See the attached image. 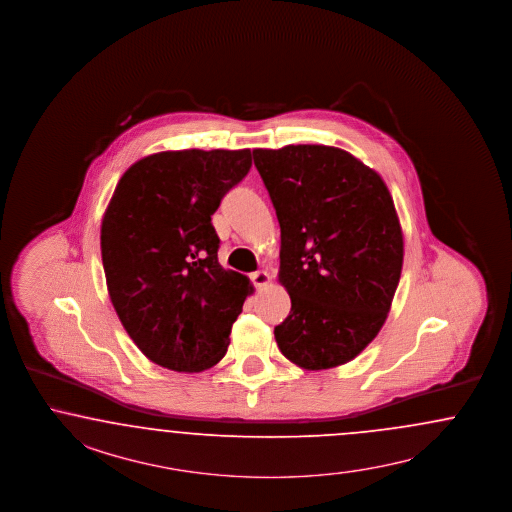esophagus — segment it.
Returning a JSON list of instances; mask_svg holds the SVG:
<instances>
[{
  "label": "esophagus",
  "instance_id": "esophagus-1",
  "mask_svg": "<svg viewBox=\"0 0 512 512\" xmlns=\"http://www.w3.org/2000/svg\"><path fill=\"white\" fill-rule=\"evenodd\" d=\"M250 281H252V284H254L256 288H264V286H267V284L271 282V277H269L267 271H256V273L250 275Z\"/></svg>",
  "mask_w": 512,
  "mask_h": 512
}]
</instances>
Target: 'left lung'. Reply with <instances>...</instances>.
I'll return each mask as SVG.
<instances>
[{
  "label": "left lung",
  "mask_w": 512,
  "mask_h": 512,
  "mask_svg": "<svg viewBox=\"0 0 512 512\" xmlns=\"http://www.w3.org/2000/svg\"><path fill=\"white\" fill-rule=\"evenodd\" d=\"M281 224L279 282L292 299L275 328L307 371L354 360L384 326L403 267V233L379 173L326 145L256 149Z\"/></svg>",
  "instance_id": "left-lung-1"
}]
</instances>
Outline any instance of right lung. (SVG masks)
Wrapping results in <instances>:
<instances>
[{"label": "right lung", "mask_w": 512, "mask_h": 512, "mask_svg": "<svg viewBox=\"0 0 512 512\" xmlns=\"http://www.w3.org/2000/svg\"><path fill=\"white\" fill-rule=\"evenodd\" d=\"M250 165L248 149L167 150L135 162L116 184L101 220L105 281L150 362L199 373L224 358L254 288L218 264L211 216Z\"/></svg>", "instance_id": "1"}]
</instances>
